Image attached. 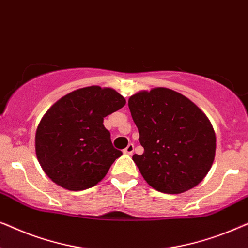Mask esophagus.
<instances>
[{
    "label": "esophagus",
    "mask_w": 248,
    "mask_h": 248,
    "mask_svg": "<svg viewBox=\"0 0 248 248\" xmlns=\"http://www.w3.org/2000/svg\"><path fill=\"white\" fill-rule=\"evenodd\" d=\"M133 151H134V145L132 144V143L128 144L127 147L123 150V152H124L125 155H132V154H133Z\"/></svg>",
    "instance_id": "esophagus-1"
}]
</instances>
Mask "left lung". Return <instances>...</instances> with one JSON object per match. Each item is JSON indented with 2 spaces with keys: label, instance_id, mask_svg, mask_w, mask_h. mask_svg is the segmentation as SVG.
Wrapping results in <instances>:
<instances>
[{
  "label": "left lung",
  "instance_id": "left-lung-1",
  "mask_svg": "<svg viewBox=\"0 0 248 248\" xmlns=\"http://www.w3.org/2000/svg\"><path fill=\"white\" fill-rule=\"evenodd\" d=\"M128 108L144 149L133 161L148 184L179 194L202 182L216 155V134L206 115L167 88L133 94Z\"/></svg>",
  "mask_w": 248,
  "mask_h": 248
}]
</instances>
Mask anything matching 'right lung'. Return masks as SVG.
Masks as SVG:
<instances>
[{"label": "right lung", "mask_w": 248, "mask_h": 248, "mask_svg": "<svg viewBox=\"0 0 248 248\" xmlns=\"http://www.w3.org/2000/svg\"><path fill=\"white\" fill-rule=\"evenodd\" d=\"M125 103L110 88L93 86L72 91L46 111L36 131V155L54 183L82 191L106 176L122 151L113 147L104 117Z\"/></svg>", "instance_id": "right-lung-1"}]
</instances>
